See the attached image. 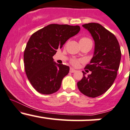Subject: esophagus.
<instances>
[{"mask_svg": "<svg viewBox=\"0 0 130 130\" xmlns=\"http://www.w3.org/2000/svg\"><path fill=\"white\" fill-rule=\"evenodd\" d=\"M70 71V73H74L76 71V70L73 69V68H70V71Z\"/></svg>", "mask_w": 130, "mask_h": 130, "instance_id": "1", "label": "esophagus"}]
</instances>
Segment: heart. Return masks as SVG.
I'll return each mask as SVG.
<instances>
[{
	"instance_id": "1",
	"label": "heart",
	"mask_w": 130,
	"mask_h": 130,
	"mask_svg": "<svg viewBox=\"0 0 130 130\" xmlns=\"http://www.w3.org/2000/svg\"><path fill=\"white\" fill-rule=\"evenodd\" d=\"M90 40L88 39V38H85V37H83V38H81L79 40V42H90ZM71 64L74 66H77L79 64V61L76 59H73L71 61Z\"/></svg>"
}]
</instances>
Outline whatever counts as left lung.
<instances>
[{"instance_id": "left-lung-1", "label": "left lung", "mask_w": 130, "mask_h": 130, "mask_svg": "<svg viewBox=\"0 0 130 130\" xmlns=\"http://www.w3.org/2000/svg\"><path fill=\"white\" fill-rule=\"evenodd\" d=\"M89 31L95 42L93 57L86 69L90 74L83 76L77 83L79 90L89 97L104 93L112 85L120 64L121 52L116 37L101 24L90 23L82 25Z\"/></svg>"}]
</instances>
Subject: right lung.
<instances>
[{"mask_svg":"<svg viewBox=\"0 0 130 130\" xmlns=\"http://www.w3.org/2000/svg\"><path fill=\"white\" fill-rule=\"evenodd\" d=\"M79 30V26L51 24L31 36L24 52V69L28 80L37 92L49 95L59 89L69 67L57 64L53 56Z\"/></svg>","mask_w":130,"mask_h":130,"instance_id":"add662e5","label":"right lung"}]
</instances>
